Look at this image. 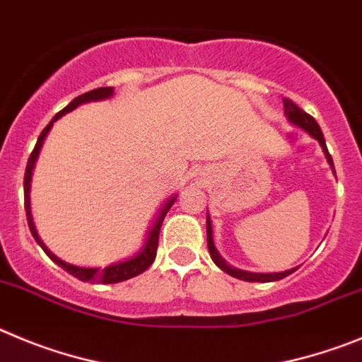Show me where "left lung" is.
Instances as JSON below:
<instances>
[{
    "label": "left lung",
    "instance_id": "left-lung-1",
    "mask_svg": "<svg viewBox=\"0 0 362 362\" xmlns=\"http://www.w3.org/2000/svg\"><path fill=\"white\" fill-rule=\"evenodd\" d=\"M283 106H285V117L286 120L291 122V124L298 126V128H301L303 132H307L308 135L314 136L315 141L319 142V146L323 148V153L325 157H327V162L330 164L332 168V173L335 175V168H334V160H332L330 153H328L327 149V142H325V136H323V132H321V128H319V124L315 122V119L312 115H308L307 112H303L299 106H296L294 103H292L291 99H283ZM207 247H209V254H211V259H213L214 263H216V267H220L226 274L233 276V278L236 279H242V281H258V283H269V281H279V279L286 278V276H291L294 270H298V267H294V269H288L285 270V272H267V274H263V272H249V270H242V269H236V267L229 265V263L226 262V259L221 258L220 252L216 250V247H214V242H213V226H211V218H209V213H207Z\"/></svg>",
    "mask_w": 362,
    "mask_h": 362
}]
</instances>
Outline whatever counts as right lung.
Listing matches in <instances>:
<instances>
[{
    "mask_svg": "<svg viewBox=\"0 0 362 362\" xmlns=\"http://www.w3.org/2000/svg\"><path fill=\"white\" fill-rule=\"evenodd\" d=\"M113 93L115 92H113L112 86L97 88V90H92V92H86V93H83V95L76 97V99L68 104L66 108L61 110V112L57 113V115H55L50 122H48V126L43 129V132H41V135H39L37 142H35L34 151H32L30 158H28L27 171H25V211H27L28 227H30V233H32V236H34L35 242H37L39 245H41V249L47 252L48 258H50L54 263H57L61 269L66 270L68 274H71L74 278L81 279V281H100V283H104V285H108V283H120V281H126V279H129V278H135V276L142 274V272H144V270L148 269L153 262H155V256H157V247H158V234H160L162 221H164L165 214H168V211L171 209V205L175 204V200H177L178 194H171V197H169L168 200L162 204V207L158 209L157 216H155V220L151 221V227H149V230L146 233L144 243H142L141 249L136 250L133 256H129V258L122 259V262H115V263H112V265L100 269V267L71 265V263H66V262H63L61 258H57V256H55L52 250H48V247L45 245L43 240L39 238L37 230H35V226H34V218H32V209H30V187H32V177H34L35 162H37L39 153H41V148H43V144H45V139H47L48 133H50V129H52V126H54L55 120H59L63 115H66V113H70V112H74L76 108H79L81 104L95 103V100H106V99H110V97H113Z\"/></svg>",
    "mask_w": 362,
    "mask_h": 362,
    "instance_id": "obj_1",
    "label": "right lung"
}]
</instances>
